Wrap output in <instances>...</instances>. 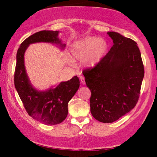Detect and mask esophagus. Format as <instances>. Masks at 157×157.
Segmentation results:
<instances>
[{
	"mask_svg": "<svg viewBox=\"0 0 157 157\" xmlns=\"http://www.w3.org/2000/svg\"><path fill=\"white\" fill-rule=\"evenodd\" d=\"M79 78H80V82H81V83L83 84H85V83H86V82H85V78H84V77H82V76H80Z\"/></svg>",
	"mask_w": 157,
	"mask_h": 157,
	"instance_id": "1",
	"label": "esophagus"
}]
</instances>
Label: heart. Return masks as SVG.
I'll return each mask as SVG.
<instances>
[{"label": "heart", "instance_id": "b5f03b06", "mask_svg": "<svg viewBox=\"0 0 157 157\" xmlns=\"http://www.w3.org/2000/svg\"><path fill=\"white\" fill-rule=\"evenodd\" d=\"M107 47V43L105 40L90 36L75 42L71 45V53L73 58L82 59L84 66L92 67L103 58Z\"/></svg>", "mask_w": 157, "mask_h": 157}]
</instances>
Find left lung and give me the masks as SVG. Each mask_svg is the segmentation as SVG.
Listing matches in <instances>:
<instances>
[{
    "mask_svg": "<svg viewBox=\"0 0 157 157\" xmlns=\"http://www.w3.org/2000/svg\"><path fill=\"white\" fill-rule=\"evenodd\" d=\"M113 45L94 67L83 71L91 91L90 111L101 122L117 121L138 101L144 67L137 43L116 32H108Z\"/></svg>",
    "mask_w": 157,
    "mask_h": 157,
    "instance_id": "obj_1",
    "label": "left lung"
}]
</instances>
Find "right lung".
<instances>
[{"label":"right lung","mask_w":157,"mask_h":157,"mask_svg":"<svg viewBox=\"0 0 157 157\" xmlns=\"http://www.w3.org/2000/svg\"><path fill=\"white\" fill-rule=\"evenodd\" d=\"M58 33L41 31L27 38L18 48L14 73V84L27 113L46 125L59 124L67 117L68 103L79 88V79L75 76L68 81L61 82L55 88L38 92L32 87L26 74L24 53L29 45L35 42L61 44L58 37Z\"/></svg>","instance_id":"1"}]
</instances>
